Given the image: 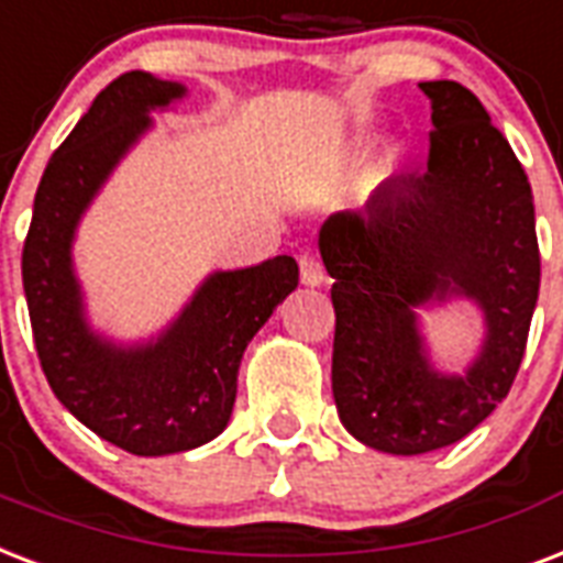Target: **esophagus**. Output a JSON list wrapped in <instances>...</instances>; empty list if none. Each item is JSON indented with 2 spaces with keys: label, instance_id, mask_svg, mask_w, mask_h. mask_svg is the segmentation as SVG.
Wrapping results in <instances>:
<instances>
[{
  "label": "esophagus",
  "instance_id": "34e87169",
  "mask_svg": "<svg viewBox=\"0 0 563 563\" xmlns=\"http://www.w3.org/2000/svg\"><path fill=\"white\" fill-rule=\"evenodd\" d=\"M299 278H302V285L308 287H317L325 282V269H322L317 255H311V252H302V255H299Z\"/></svg>",
  "mask_w": 563,
  "mask_h": 563
}]
</instances>
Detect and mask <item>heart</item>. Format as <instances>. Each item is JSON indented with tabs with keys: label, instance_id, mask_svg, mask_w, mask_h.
I'll return each mask as SVG.
<instances>
[{
	"label": "heart",
	"instance_id": "b5f03b06",
	"mask_svg": "<svg viewBox=\"0 0 563 563\" xmlns=\"http://www.w3.org/2000/svg\"><path fill=\"white\" fill-rule=\"evenodd\" d=\"M387 161H390V158H387Z\"/></svg>",
	"mask_w": 563,
	"mask_h": 563
}]
</instances>
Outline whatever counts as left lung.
Here are the masks:
<instances>
[{
  "label": "left lung",
  "instance_id": "left-lung-1",
  "mask_svg": "<svg viewBox=\"0 0 563 563\" xmlns=\"http://www.w3.org/2000/svg\"><path fill=\"white\" fill-rule=\"evenodd\" d=\"M420 90L434 123L426 173L390 178L320 229L334 278V405L352 438L390 455L449 446L490 417L520 369L540 287L522 164L467 87ZM449 295L486 313V343L464 377L430 367L416 322L417 307Z\"/></svg>",
  "mask_w": 563,
  "mask_h": 563
}]
</instances>
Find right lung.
<instances>
[{
	"label": "right lung",
	"instance_id": "add662e5",
	"mask_svg": "<svg viewBox=\"0 0 563 563\" xmlns=\"http://www.w3.org/2000/svg\"><path fill=\"white\" fill-rule=\"evenodd\" d=\"M185 87L123 73L96 96L46 164L23 246L34 346L52 394L76 420L132 455H173L213 440L232 417L243 350L299 285L290 255L213 273L158 338L117 346L85 320L73 238L104 178Z\"/></svg>",
	"mask_w": 563,
	"mask_h": 563
}]
</instances>
